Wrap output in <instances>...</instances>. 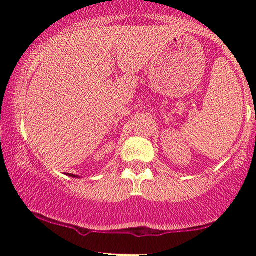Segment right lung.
<instances>
[{
    "label": "right lung",
    "mask_w": 256,
    "mask_h": 256,
    "mask_svg": "<svg viewBox=\"0 0 256 256\" xmlns=\"http://www.w3.org/2000/svg\"><path fill=\"white\" fill-rule=\"evenodd\" d=\"M68 176H71V177H73V178H74V177H76V176H74V174H70V173H68Z\"/></svg>",
    "instance_id": "1"
}]
</instances>
